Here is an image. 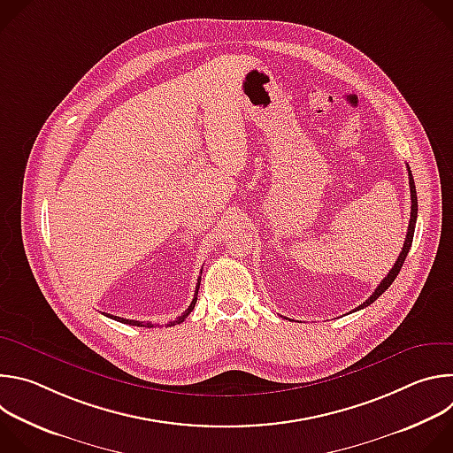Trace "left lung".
Instances as JSON below:
<instances>
[{
  "mask_svg": "<svg viewBox=\"0 0 453 453\" xmlns=\"http://www.w3.org/2000/svg\"><path fill=\"white\" fill-rule=\"evenodd\" d=\"M409 168V166H407ZM409 186H411V222H409V229H407V238H405V243H403V249H402V252H400V256H398V260H396V264L393 265V269L389 271V274H387L383 280H381V283L376 287V290L371 294V297L365 301V303H362L357 310H360V308H365V306H369L371 303H374L387 288H389L391 285H393V281L396 280V276L400 274V271H402V267H403V264H405V257H407V254H409V250H411V245H412V238H414V227H416V219H418V196H416V186H414V177H412V173H411V168H409Z\"/></svg>",
  "mask_w": 453,
  "mask_h": 453,
  "instance_id": "1",
  "label": "left lung"
}]
</instances>
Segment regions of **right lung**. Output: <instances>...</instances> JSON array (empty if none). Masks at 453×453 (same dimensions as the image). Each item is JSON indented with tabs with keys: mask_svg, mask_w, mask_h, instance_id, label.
Wrapping results in <instances>:
<instances>
[{
	"mask_svg": "<svg viewBox=\"0 0 453 453\" xmlns=\"http://www.w3.org/2000/svg\"><path fill=\"white\" fill-rule=\"evenodd\" d=\"M201 274H203V271H201ZM199 287H201V276H199V280H197V287H196V296H193V301L189 303V306L175 319V320H172V322H168L166 326H175V325H180V322L189 315V311L196 308V303H197V294H199ZM107 317H111V319H114V320H119V322H123V325H131V326H143V328H154V325L152 322H143V320H133V319H123V317H116V315H111V313H105ZM159 326V325H157Z\"/></svg>",
	"mask_w": 453,
	"mask_h": 453,
	"instance_id": "add662e5",
	"label": "right lung"
}]
</instances>
